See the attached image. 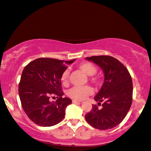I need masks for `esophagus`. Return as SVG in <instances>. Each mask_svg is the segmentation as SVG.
<instances>
[{"instance_id": "obj_1", "label": "esophagus", "mask_w": 151, "mask_h": 151, "mask_svg": "<svg viewBox=\"0 0 151 151\" xmlns=\"http://www.w3.org/2000/svg\"><path fill=\"white\" fill-rule=\"evenodd\" d=\"M72 103H83V101H79V100H76V99H74V100H72Z\"/></svg>"}]
</instances>
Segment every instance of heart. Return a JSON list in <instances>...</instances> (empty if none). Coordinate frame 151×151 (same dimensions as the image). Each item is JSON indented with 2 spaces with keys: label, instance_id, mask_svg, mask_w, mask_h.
Instances as JSON below:
<instances>
[{
  "label": "heart",
  "instance_id": "1",
  "mask_svg": "<svg viewBox=\"0 0 151 151\" xmlns=\"http://www.w3.org/2000/svg\"><path fill=\"white\" fill-rule=\"evenodd\" d=\"M78 68L81 72L86 74V76L90 77V81L94 83L96 85L100 84V80L99 78L96 76H93L97 72L96 67L92 63H83L78 66ZM69 70H65L63 72L61 79V81L64 85H66L68 81ZM93 93V89L89 86H74L70 89L68 92V96L72 99L77 100H83L86 97L92 95Z\"/></svg>",
  "mask_w": 151,
  "mask_h": 151
}]
</instances>
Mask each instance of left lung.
Returning <instances> with one entry per match:
<instances>
[{"instance_id":"1","label":"left lung","mask_w":151,"mask_h":151,"mask_svg":"<svg viewBox=\"0 0 151 151\" xmlns=\"http://www.w3.org/2000/svg\"><path fill=\"white\" fill-rule=\"evenodd\" d=\"M100 67L104 73V82L94 99L99 109H92L85 115L90 125L100 130L112 129L125 118L132 101V81L128 70L118 59L111 56L99 55L85 58Z\"/></svg>"}]
</instances>
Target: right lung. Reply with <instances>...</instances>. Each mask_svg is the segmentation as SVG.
I'll list each match as a JSON object with an SVG mask.
<instances>
[{
    "instance_id": "1",
    "label": "right lung",
    "mask_w": 151,
    "mask_h": 151,
    "mask_svg": "<svg viewBox=\"0 0 151 151\" xmlns=\"http://www.w3.org/2000/svg\"><path fill=\"white\" fill-rule=\"evenodd\" d=\"M76 59L66 61L51 58H39L25 66L19 85V94L22 109L37 125L51 127L61 122L65 116L66 106L72 103L63 98L61 77ZM50 95L58 99L50 102Z\"/></svg>"
}]
</instances>
